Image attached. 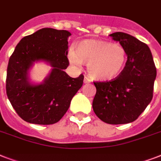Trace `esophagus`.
I'll use <instances>...</instances> for the list:
<instances>
[{
    "label": "esophagus",
    "mask_w": 161,
    "mask_h": 161,
    "mask_svg": "<svg viewBox=\"0 0 161 161\" xmlns=\"http://www.w3.org/2000/svg\"><path fill=\"white\" fill-rule=\"evenodd\" d=\"M91 78H89V77H88V76H85L84 77V83H90L91 82Z\"/></svg>",
    "instance_id": "esophagus-1"
}]
</instances>
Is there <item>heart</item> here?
Wrapping results in <instances>:
<instances>
[{"instance_id":"1","label":"heart","mask_w":161,"mask_h":161,"mask_svg":"<svg viewBox=\"0 0 161 161\" xmlns=\"http://www.w3.org/2000/svg\"><path fill=\"white\" fill-rule=\"evenodd\" d=\"M70 63L80 66L88 63V73L98 80H110L117 77L125 68L127 53L120 44L101 40H84L71 48L68 53Z\"/></svg>"}]
</instances>
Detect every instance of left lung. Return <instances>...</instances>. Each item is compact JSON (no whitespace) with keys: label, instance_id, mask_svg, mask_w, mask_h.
Masks as SVG:
<instances>
[{"label":"left lung","instance_id":"obj_1","mask_svg":"<svg viewBox=\"0 0 161 161\" xmlns=\"http://www.w3.org/2000/svg\"><path fill=\"white\" fill-rule=\"evenodd\" d=\"M109 36L125 47L128 59L115 78L93 82L97 91L93 108L107 124H128L137 119L152 99L156 68L146 44L124 32Z\"/></svg>","mask_w":161,"mask_h":161}]
</instances>
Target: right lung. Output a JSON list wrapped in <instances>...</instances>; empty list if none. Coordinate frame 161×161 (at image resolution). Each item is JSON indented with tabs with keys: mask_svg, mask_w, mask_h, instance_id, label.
I'll return each instance as SVG.
<instances>
[{
	"mask_svg": "<svg viewBox=\"0 0 161 161\" xmlns=\"http://www.w3.org/2000/svg\"><path fill=\"white\" fill-rule=\"evenodd\" d=\"M66 30L42 28L24 36L10 57L6 73V94L16 114L36 125H53L68 111L73 97L82 87L84 76L71 78L64 72L69 65ZM44 60L53 67L42 85L32 86L27 72L35 60Z\"/></svg>",
	"mask_w": 161,
	"mask_h": 161,
	"instance_id": "add662e5",
	"label": "right lung"
}]
</instances>
